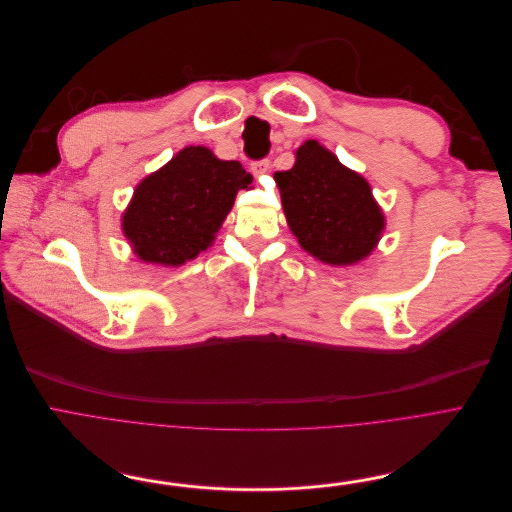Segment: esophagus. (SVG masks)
Here are the masks:
<instances>
[{"label": "esophagus", "mask_w": 512, "mask_h": 512, "mask_svg": "<svg viewBox=\"0 0 512 512\" xmlns=\"http://www.w3.org/2000/svg\"><path fill=\"white\" fill-rule=\"evenodd\" d=\"M269 168H271V162H269V160H258V162L252 164V173H254L256 177H260V175H264Z\"/></svg>", "instance_id": "obj_1"}]
</instances>
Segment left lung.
Listing matches in <instances>:
<instances>
[{
	"label": "left lung",
	"mask_w": 512,
	"mask_h": 512,
	"mask_svg": "<svg viewBox=\"0 0 512 512\" xmlns=\"http://www.w3.org/2000/svg\"><path fill=\"white\" fill-rule=\"evenodd\" d=\"M275 181L287 225L310 256L348 266L375 250L385 216L371 185L319 141H304L296 164L275 173Z\"/></svg>",
	"instance_id": "left-lung-1"
}]
</instances>
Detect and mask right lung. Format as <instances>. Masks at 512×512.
<instances>
[{"instance_id": "right-lung-1", "label": "right lung", "mask_w": 512, "mask_h": 512, "mask_svg": "<svg viewBox=\"0 0 512 512\" xmlns=\"http://www.w3.org/2000/svg\"><path fill=\"white\" fill-rule=\"evenodd\" d=\"M250 185L237 160L189 145L135 187L123 233L139 260L181 266L212 246L237 191Z\"/></svg>"}]
</instances>
